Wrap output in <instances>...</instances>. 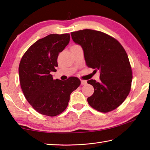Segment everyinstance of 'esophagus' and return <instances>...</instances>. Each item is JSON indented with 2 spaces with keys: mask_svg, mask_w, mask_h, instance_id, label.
Listing matches in <instances>:
<instances>
[{
  "mask_svg": "<svg viewBox=\"0 0 150 150\" xmlns=\"http://www.w3.org/2000/svg\"><path fill=\"white\" fill-rule=\"evenodd\" d=\"M86 84H87V81H86L81 80V84L82 85H86Z\"/></svg>",
  "mask_w": 150,
  "mask_h": 150,
  "instance_id": "34e87169",
  "label": "esophagus"
}]
</instances>
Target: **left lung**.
<instances>
[{"instance_id": "1", "label": "left lung", "mask_w": 150, "mask_h": 150, "mask_svg": "<svg viewBox=\"0 0 150 150\" xmlns=\"http://www.w3.org/2000/svg\"><path fill=\"white\" fill-rule=\"evenodd\" d=\"M71 36L83 50L87 66L100 72V82L88 81L94 88L88 104L103 113L116 109L131 89L132 71L126 51L115 39L101 31L79 30L71 32Z\"/></svg>"}]
</instances>
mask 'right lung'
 Instances as JSON below:
<instances>
[{"label":"right lung","mask_w":150,"mask_h":150,"mask_svg":"<svg viewBox=\"0 0 150 150\" xmlns=\"http://www.w3.org/2000/svg\"><path fill=\"white\" fill-rule=\"evenodd\" d=\"M69 33L51 34L38 40L22 57L18 67L23 93L37 112L54 117L65 110L70 95L81 84L77 77L53 80L57 57L69 42Z\"/></svg>","instance_id":"1"}]
</instances>
